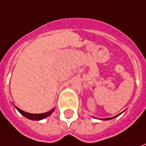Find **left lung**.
Listing matches in <instances>:
<instances>
[{
	"mask_svg": "<svg viewBox=\"0 0 146 146\" xmlns=\"http://www.w3.org/2000/svg\"><path fill=\"white\" fill-rule=\"evenodd\" d=\"M122 113H123V112H122ZM121 113L118 114V115H116V116H113V117H111V118H106V119H102V120H109V119H113V118H115V117H116V116H119V115H120Z\"/></svg>",
	"mask_w": 146,
	"mask_h": 146,
	"instance_id": "left-lung-1",
	"label": "left lung"
}]
</instances>
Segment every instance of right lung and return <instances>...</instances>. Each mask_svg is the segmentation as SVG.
<instances>
[{"instance_id": "add662e5", "label": "right lung", "mask_w": 146, "mask_h": 146, "mask_svg": "<svg viewBox=\"0 0 146 146\" xmlns=\"http://www.w3.org/2000/svg\"><path fill=\"white\" fill-rule=\"evenodd\" d=\"M16 109L18 111L20 112V113L22 114L23 116H25L26 118L30 119H33V120H40V119H45L46 117L48 116L49 115L52 113L53 111L55 110V108L50 110L49 111L46 112V113H39V114H36V113H27V112H25L22 110H20V108H18L17 107H16Z\"/></svg>"}]
</instances>
